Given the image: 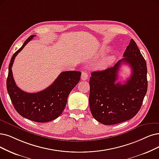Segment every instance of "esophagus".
<instances>
[{
  "label": "esophagus",
  "mask_w": 159,
  "mask_h": 159,
  "mask_svg": "<svg viewBox=\"0 0 159 159\" xmlns=\"http://www.w3.org/2000/svg\"><path fill=\"white\" fill-rule=\"evenodd\" d=\"M88 78V74L86 72H82L81 73V79L84 81H85L87 80Z\"/></svg>",
  "instance_id": "34e87169"
}]
</instances>
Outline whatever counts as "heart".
Here are the masks:
<instances>
[{
  "instance_id": "obj_1",
  "label": "heart",
  "mask_w": 159,
  "mask_h": 159,
  "mask_svg": "<svg viewBox=\"0 0 159 159\" xmlns=\"http://www.w3.org/2000/svg\"><path fill=\"white\" fill-rule=\"evenodd\" d=\"M108 51V49H102V52H106ZM114 61V57L113 55H107L103 59H102L97 64V67L99 69H103L110 65H111L113 62Z\"/></svg>"
}]
</instances>
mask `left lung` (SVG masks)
I'll return each mask as SVG.
<instances>
[{
    "instance_id": "left-lung-1",
    "label": "left lung",
    "mask_w": 159,
    "mask_h": 159,
    "mask_svg": "<svg viewBox=\"0 0 159 159\" xmlns=\"http://www.w3.org/2000/svg\"><path fill=\"white\" fill-rule=\"evenodd\" d=\"M123 57L113 67L91 73L90 110L93 117L103 125H115L134 117L147 93V65L133 39L126 47ZM122 63H127L132 68L131 77L125 84L116 83Z\"/></svg>"
}]
</instances>
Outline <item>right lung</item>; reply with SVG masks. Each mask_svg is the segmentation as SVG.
Returning <instances> with one entry per match:
<instances>
[{
	"mask_svg": "<svg viewBox=\"0 0 159 159\" xmlns=\"http://www.w3.org/2000/svg\"><path fill=\"white\" fill-rule=\"evenodd\" d=\"M36 35H31L11 57L6 80L7 91L14 108L22 117L38 123H46L57 118L64 110L70 93L78 84L81 72H61L53 83L42 91L29 93L19 88L14 81L11 67L17 55Z\"/></svg>",
	"mask_w": 159,
	"mask_h": 159,
	"instance_id": "1",
	"label": "right lung"
}]
</instances>
